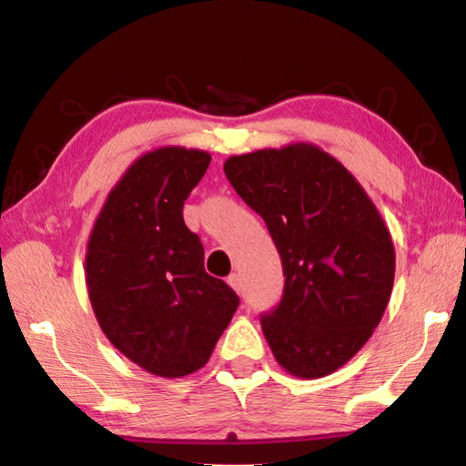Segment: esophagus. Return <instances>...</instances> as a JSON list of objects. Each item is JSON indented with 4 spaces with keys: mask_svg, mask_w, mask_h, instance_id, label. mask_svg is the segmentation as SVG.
Here are the masks:
<instances>
[{
    "mask_svg": "<svg viewBox=\"0 0 466 466\" xmlns=\"http://www.w3.org/2000/svg\"><path fill=\"white\" fill-rule=\"evenodd\" d=\"M228 286H230L236 294H242V279L238 273H232L230 278H228Z\"/></svg>",
    "mask_w": 466,
    "mask_h": 466,
    "instance_id": "esophagus-1",
    "label": "esophagus"
}]
</instances>
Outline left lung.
<instances>
[{"label":"left lung","instance_id":"left-lung-1","mask_svg":"<svg viewBox=\"0 0 466 466\" xmlns=\"http://www.w3.org/2000/svg\"><path fill=\"white\" fill-rule=\"evenodd\" d=\"M224 172L265 219L286 288L261 319L273 358L314 380L337 372L372 337L394 283V244L358 178L314 144L230 156Z\"/></svg>","mask_w":466,"mask_h":466}]
</instances>
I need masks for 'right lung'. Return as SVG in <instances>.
I'll list each match as a JSON object with an SVG mask.
<instances>
[{"label": "right lung", "mask_w": 466, "mask_h": 466, "mask_svg": "<svg viewBox=\"0 0 466 466\" xmlns=\"http://www.w3.org/2000/svg\"><path fill=\"white\" fill-rule=\"evenodd\" d=\"M211 162L197 147L141 154L110 188L86 247V288L102 333L146 372L193 374L230 325L238 296L203 267L183 205Z\"/></svg>", "instance_id": "right-lung-1"}]
</instances>
